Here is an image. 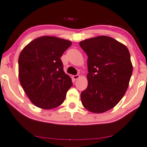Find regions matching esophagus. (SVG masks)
Returning a JSON list of instances; mask_svg holds the SVG:
<instances>
[{"label":"esophagus","instance_id":"esophagus-1","mask_svg":"<svg viewBox=\"0 0 147 147\" xmlns=\"http://www.w3.org/2000/svg\"><path fill=\"white\" fill-rule=\"evenodd\" d=\"M72 78H73V79L75 80V81H76V80H77L78 79H79V78H80V75H74V76H72Z\"/></svg>","mask_w":147,"mask_h":147}]
</instances>
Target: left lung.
Returning a JSON list of instances; mask_svg holds the SVG:
<instances>
[{"instance_id": "obj_1", "label": "left lung", "mask_w": 147, "mask_h": 147, "mask_svg": "<svg viewBox=\"0 0 147 147\" xmlns=\"http://www.w3.org/2000/svg\"><path fill=\"white\" fill-rule=\"evenodd\" d=\"M87 55L88 85L81 94L87 110L102 113L115 107L125 94L133 67L123 44L107 36L81 41Z\"/></svg>"}]
</instances>
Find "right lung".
I'll return each instance as SVG.
<instances>
[{
	"mask_svg": "<svg viewBox=\"0 0 147 147\" xmlns=\"http://www.w3.org/2000/svg\"><path fill=\"white\" fill-rule=\"evenodd\" d=\"M71 45L70 40L43 36L31 41L20 53V83L36 107L51 109L64 101L72 83L64 71L60 57Z\"/></svg>",
	"mask_w": 147,
	"mask_h": 147,
	"instance_id": "right-lung-1",
	"label": "right lung"
}]
</instances>
